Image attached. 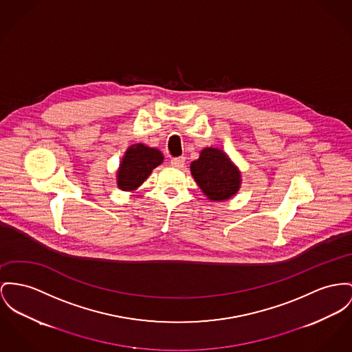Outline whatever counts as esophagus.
Here are the masks:
<instances>
[{
	"label": "esophagus",
	"mask_w": 352,
	"mask_h": 352,
	"mask_svg": "<svg viewBox=\"0 0 352 352\" xmlns=\"http://www.w3.org/2000/svg\"><path fill=\"white\" fill-rule=\"evenodd\" d=\"M170 164H172V166H175V168H183L184 164H186V157H184V156L173 157V159L170 160Z\"/></svg>",
	"instance_id": "34e87169"
}]
</instances>
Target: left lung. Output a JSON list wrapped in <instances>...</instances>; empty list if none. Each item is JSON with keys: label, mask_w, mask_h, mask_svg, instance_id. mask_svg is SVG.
I'll use <instances>...</instances> for the list:
<instances>
[{"label": "left lung", "mask_w": 352, "mask_h": 352, "mask_svg": "<svg viewBox=\"0 0 352 352\" xmlns=\"http://www.w3.org/2000/svg\"><path fill=\"white\" fill-rule=\"evenodd\" d=\"M190 173L200 189L211 200H227L240 186V173L227 155L216 148L201 151L199 160L190 164Z\"/></svg>", "instance_id": "1"}]
</instances>
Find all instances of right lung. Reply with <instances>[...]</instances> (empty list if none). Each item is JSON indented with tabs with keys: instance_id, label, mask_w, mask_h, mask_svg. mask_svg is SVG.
I'll use <instances>...</instances> for the list:
<instances>
[{
	"instance_id": "right-lung-1",
	"label": "right lung",
	"mask_w": 352,
	"mask_h": 352,
	"mask_svg": "<svg viewBox=\"0 0 352 352\" xmlns=\"http://www.w3.org/2000/svg\"><path fill=\"white\" fill-rule=\"evenodd\" d=\"M163 163V155L155 148L136 144L126 151L118 173V184L122 190H132L141 186L152 169Z\"/></svg>"
}]
</instances>
